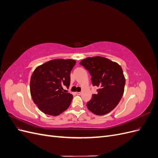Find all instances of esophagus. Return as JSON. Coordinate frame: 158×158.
Instances as JSON below:
<instances>
[{
	"label": "esophagus",
	"mask_w": 158,
	"mask_h": 158,
	"mask_svg": "<svg viewBox=\"0 0 158 158\" xmlns=\"http://www.w3.org/2000/svg\"><path fill=\"white\" fill-rule=\"evenodd\" d=\"M76 94L77 95H80L81 94V92H76Z\"/></svg>",
	"instance_id": "obj_1"
}]
</instances>
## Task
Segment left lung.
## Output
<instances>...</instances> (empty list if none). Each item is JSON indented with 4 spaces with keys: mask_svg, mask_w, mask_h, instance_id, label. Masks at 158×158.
Instances as JSON below:
<instances>
[{
    "mask_svg": "<svg viewBox=\"0 0 158 158\" xmlns=\"http://www.w3.org/2000/svg\"><path fill=\"white\" fill-rule=\"evenodd\" d=\"M88 70L93 85L99 88L97 94L86 106L91 112L103 115L115 108L123 97L125 78L121 66L102 56L88 57L80 63Z\"/></svg>",
    "mask_w": 158,
    "mask_h": 158,
    "instance_id": "8db88e82",
    "label": "left lung"
}]
</instances>
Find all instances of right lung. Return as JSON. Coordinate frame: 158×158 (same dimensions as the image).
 <instances>
[{
	"label": "right lung",
	"instance_id": "1",
	"mask_svg": "<svg viewBox=\"0 0 158 158\" xmlns=\"http://www.w3.org/2000/svg\"><path fill=\"white\" fill-rule=\"evenodd\" d=\"M73 59H54L35 69L30 80L33 102L45 114L57 116L69 108L73 95L69 88L70 72L76 64Z\"/></svg>",
	"mask_w": 158,
	"mask_h": 158
}]
</instances>
